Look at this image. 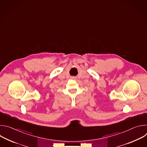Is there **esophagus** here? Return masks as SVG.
I'll return each instance as SVG.
<instances>
[{
	"mask_svg": "<svg viewBox=\"0 0 147 147\" xmlns=\"http://www.w3.org/2000/svg\"><path fill=\"white\" fill-rule=\"evenodd\" d=\"M71 79H74V80H75V79L77 78L76 77H71Z\"/></svg>",
	"mask_w": 147,
	"mask_h": 147,
	"instance_id": "esophagus-1",
	"label": "esophagus"
}]
</instances>
